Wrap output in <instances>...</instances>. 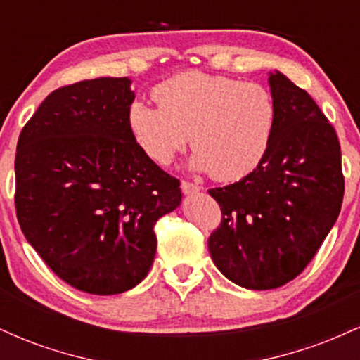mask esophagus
Instances as JSON below:
<instances>
[{
	"mask_svg": "<svg viewBox=\"0 0 360 360\" xmlns=\"http://www.w3.org/2000/svg\"><path fill=\"white\" fill-rule=\"evenodd\" d=\"M181 189H183V193L186 194H191V193L200 191L201 186L196 183H191V181H181Z\"/></svg>",
	"mask_w": 360,
	"mask_h": 360,
	"instance_id": "esophagus-1",
	"label": "esophagus"
}]
</instances>
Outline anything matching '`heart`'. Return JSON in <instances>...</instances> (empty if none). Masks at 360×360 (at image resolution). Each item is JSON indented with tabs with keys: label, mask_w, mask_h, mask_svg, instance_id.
I'll return each instance as SVG.
<instances>
[{
	"label": "heart",
	"mask_w": 360,
	"mask_h": 360,
	"mask_svg": "<svg viewBox=\"0 0 360 360\" xmlns=\"http://www.w3.org/2000/svg\"><path fill=\"white\" fill-rule=\"evenodd\" d=\"M155 106L134 101L128 128L147 157L167 166L188 142L194 167L218 181L250 174L269 150L276 103L259 82L189 71L154 89Z\"/></svg>",
	"instance_id": "1"
}]
</instances>
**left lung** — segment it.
I'll return each instance as SVG.
<instances>
[{
    "label": "left lung",
    "instance_id": "8db88e82",
    "mask_svg": "<svg viewBox=\"0 0 360 360\" xmlns=\"http://www.w3.org/2000/svg\"><path fill=\"white\" fill-rule=\"evenodd\" d=\"M276 127L262 162L238 183L208 189L221 221L208 238L214 266L247 289L300 276L337 221L344 200L335 128L304 89L269 77Z\"/></svg>",
    "mask_w": 360,
    "mask_h": 360
}]
</instances>
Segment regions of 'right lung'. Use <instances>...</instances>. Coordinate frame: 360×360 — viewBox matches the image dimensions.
Masks as SVG:
<instances>
[{"label": "right lung", "instance_id": "add662e5", "mask_svg": "<svg viewBox=\"0 0 360 360\" xmlns=\"http://www.w3.org/2000/svg\"><path fill=\"white\" fill-rule=\"evenodd\" d=\"M128 77L52 91L25 123L15 157V210L28 243L69 286L118 295L150 271L154 225L181 203L128 128Z\"/></svg>", "mask_w": 360, "mask_h": 360}]
</instances>
